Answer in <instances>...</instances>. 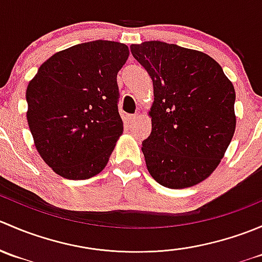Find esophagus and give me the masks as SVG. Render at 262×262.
Returning <instances> with one entry per match:
<instances>
[{
  "instance_id": "obj_1",
  "label": "esophagus",
  "mask_w": 262,
  "mask_h": 262,
  "mask_svg": "<svg viewBox=\"0 0 262 262\" xmlns=\"http://www.w3.org/2000/svg\"><path fill=\"white\" fill-rule=\"evenodd\" d=\"M138 114H134V115H129L128 116V121H129V123H130V124H133L134 123V121H136L137 120V119H138Z\"/></svg>"
}]
</instances>
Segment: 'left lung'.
Here are the masks:
<instances>
[{
    "mask_svg": "<svg viewBox=\"0 0 262 262\" xmlns=\"http://www.w3.org/2000/svg\"><path fill=\"white\" fill-rule=\"evenodd\" d=\"M130 52L153 82L152 132L142 143L148 172L170 189L194 186L212 175L233 138V84L199 50L153 40Z\"/></svg>",
    "mask_w": 262,
    "mask_h": 262,
    "instance_id": "8db88e82",
    "label": "left lung"
}]
</instances>
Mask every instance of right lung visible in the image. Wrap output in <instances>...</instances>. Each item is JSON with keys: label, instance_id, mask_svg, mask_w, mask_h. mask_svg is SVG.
<instances>
[{"label": "right lung", "instance_id": "add662e5", "mask_svg": "<svg viewBox=\"0 0 262 262\" xmlns=\"http://www.w3.org/2000/svg\"><path fill=\"white\" fill-rule=\"evenodd\" d=\"M125 44L82 43L55 53L26 89L29 128L44 162L62 178L86 180L107 165L123 133L116 76Z\"/></svg>", "mask_w": 262, "mask_h": 262}]
</instances>
